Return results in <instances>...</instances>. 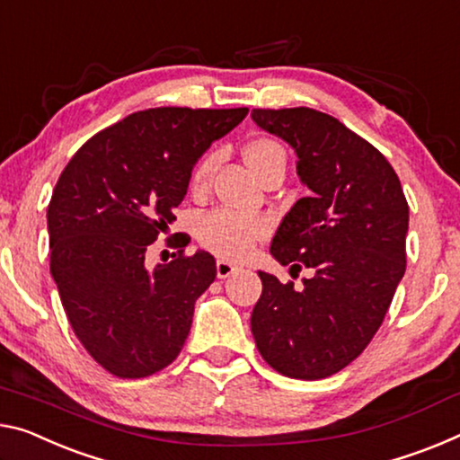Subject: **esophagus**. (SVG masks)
I'll return each instance as SVG.
<instances>
[{
	"label": "esophagus",
	"mask_w": 460,
	"mask_h": 460,
	"mask_svg": "<svg viewBox=\"0 0 460 460\" xmlns=\"http://www.w3.org/2000/svg\"><path fill=\"white\" fill-rule=\"evenodd\" d=\"M236 271H238V265L230 263V261L220 259V261H217V263H216V273H217V278H220V279L230 278V275L236 273Z\"/></svg>",
	"instance_id": "obj_1"
}]
</instances>
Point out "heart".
I'll return each instance as SVG.
<instances>
[{
	"mask_svg": "<svg viewBox=\"0 0 460 460\" xmlns=\"http://www.w3.org/2000/svg\"><path fill=\"white\" fill-rule=\"evenodd\" d=\"M244 160L251 171L263 179L275 168H286V150L271 137H254L244 146ZM217 166V154L209 152L190 171V190L203 195L211 185ZM271 234V222L265 216L240 214V211L216 209L201 216L195 226V236L203 249L226 261H243L261 240Z\"/></svg>",
	"mask_w": 460,
	"mask_h": 460,
	"instance_id": "heart-1",
	"label": "heart"
}]
</instances>
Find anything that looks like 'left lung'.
Returning a JSON list of instances; mask_svg holds the SVG:
<instances>
[{
    "label": "left lung",
    "mask_w": 460,
    "mask_h": 460,
    "mask_svg": "<svg viewBox=\"0 0 460 460\" xmlns=\"http://www.w3.org/2000/svg\"><path fill=\"white\" fill-rule=\"evenodd\" d=\"M261 129L286 139L313 193L294 203L271 243L281 265L313 271L294 281L259 271L263 294L251 331L273 370L319 380L343 370L372 341L405 273L409 206L388 160L321 111L252 109Z\"/></svg>",
    "instance_id": "8db88e82"
}]
</instances>
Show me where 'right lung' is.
I'll use <instances>...</instances> for the list:
<instances>
[{"mask_svg": "<svg viewBox=\"0 0 460 460\" xmlns=\"http://www.w3.org/2000/svg\"><path fill=\"white\" fill-rule=\"evenodd\" d=\"M246 112H133L90 137L63 168L47 209L51 275L75 337L119 378L152 376L185 345L216 261L179 244L171 263L150 270L146 251L176 220L197 158Z\"/></svg>", "mask_w": 460, "mask_h": 460, "instance_id": "right-lung-1", "label": "right lung"}]
</instances>
